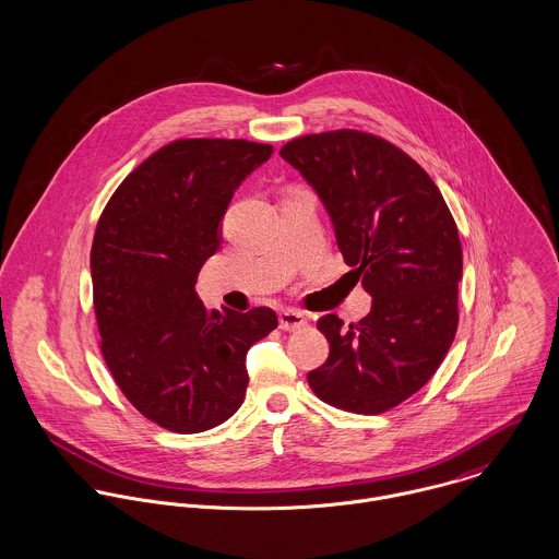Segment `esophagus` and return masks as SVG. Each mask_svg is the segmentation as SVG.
<instances>
[{
	"instance_id": "34e87169",
	"label": "esophagus",
	"mask_w": 559,
	"mask_h": 559,
	"mask_svg": "<svg viewBox=\"0 0 559 559\" xmlns=\"http://www.w3.org/2000/svg\"><path fill=\"white\" fill-rule=\"evenodd\" d=\"M280 326L284 331H301L307 326V318L295 309H286V311L280 313Z\"/></svg>"
}]
</instances>
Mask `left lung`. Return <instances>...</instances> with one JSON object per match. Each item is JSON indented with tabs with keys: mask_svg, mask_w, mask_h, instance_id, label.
Returning <instances> with one entry per match:
<instances>
[{
	"mask_svg": "<svg viewBox=\"0 0 559 559\" xmlns=\"http://www.w3.org/2000/svg\"><path fill=\"white\" fill-rule=\"evenodd\" d=\"M280 155L316 190L371 311L318 320L331 350L307 373L331 406L382 414L423 389L457 333L463 254L433 179L393 143L358 130L299 136Z\"/></svg>",
	"mask_w": 559,
	"mask_h": 559,
	"instance_id": "obj_1",
	"label": "left lung"
}]
</instances>
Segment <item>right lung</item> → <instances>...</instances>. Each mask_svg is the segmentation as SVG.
Here are the masks:
<instances>
[{"label":"right lung","mask_w":559,"mask_h":559,"mask_svg":"<svg viewBox=\"0 0 559 559\" xmlns=\"http://www.w3.org/2000/svg\"><path fill=\"white\" fill-rule=\"evenodd\" d=\"M271 145L181 139L150 155L104 206L92 282L104 362L145 418L175 433L228 420L246 397V355L277 326L271 307L206 309L197 280L219 222Z\"/></svg>","instance_id":"1"}]
</instances>
